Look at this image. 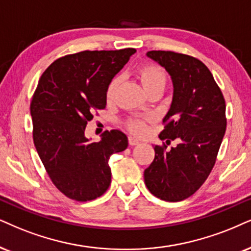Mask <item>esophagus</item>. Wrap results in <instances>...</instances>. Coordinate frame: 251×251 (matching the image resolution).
Masks as SVG:
<instances>
[{"mask_svg":"<svg viewBox=\"0 0 251 251\" xmlns=\"http://www.w3.org/2000/svg\"><path fill=\"white\" fill-rule=\"evenodd\" d=\"M139 142H140V141H139L136 138H134V136H128L129 146H136V145H139Z\"/></svg>","mask_w":251,"mask_h":251,"instance_id":"obj_1","label":"esophagus"}]
</instances>
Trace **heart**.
Segmentation results:
<instances>
[{
	"label": "heart",
	"instance_id": "1",
	"mask_svg": "<svg viewBox=\"0 0 251 251\" xmlns=\"http://www.w3.org/2000/svg\"><path fill=\"white\" fill-rule=\"evenodd\" d=\"M136 75L140 80L142 87L146 91H149L151 89L162 87L164 88L167 84V75L164 71L157 65L154 63H142L136 68ZM120 77L115 76L107 84L105 90V97L107 102H112L115 100L117 91H118L120 85ZM148 117H131L125 122L126 128L129 132L135 133V134H141L146 131V120Z\"/></svg>",
	"mask_w": 251,
	"mask_h": 251
}]
</instances>
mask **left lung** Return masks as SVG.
Instances as JSON below:
<instances>
[{"instance_id": "left-lung-1", "label": "left lung", "mask_w": 251, "mask_h": 251, "mask_svg": "<svg viewBox=\"0 0 251 251\" xmlns=\"http://www.w3.org/2000/svg\"><path fill=\"white\" fill-rule=\"evenodd\" d=\"M151 59L169 73L174 84L164 129L145 183L155 197L180 201L192 196L213 169L226 132V103L213 75L201 60L171 50H151ZM176 140L175 148H167Z\"/></svg>"}]
</instances>
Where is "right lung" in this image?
Here are the masks:
<instances>
[{
  "mask_svg": "<svg viewBox=\"0 0 251 251\" xmlns=\"http://www.w3.org/2000/svg\"><path fill=\"white\" fill-rule=\"evenodd\" d=\"M134 49L82 50L56 59L41 75L31 100L33 142L55 188L76 201H94L109 189V158L127 148V136L105 131L98 142L84 129L105 109L109 82Z\"/></svg>",
  "mask_w": 251,
  "mask_h": 251,
  "instance_id": "1",
  "label": "right lung"
}]
</instances>
